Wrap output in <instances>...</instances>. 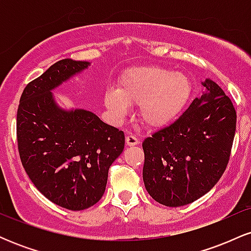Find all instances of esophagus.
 I'll use <instances>...</instances> for the list:
<instances>
[{"instance_id": "obj_1", "label": "esophagus", "mask_w": 251, "mask_h": 251, "mask_svg": "<svg viewBox=\"0 0 251 251\" xmlns=\"http://www.w3.org/2000/svg\"><path fill=\"white\" fill-rule=\"evenodd\" d=\"M138 144H139V140H138V138L134 137V135L128 134L127 137H126V145L127 146H134L138 145Z\"/></svg>"}]
</instances>
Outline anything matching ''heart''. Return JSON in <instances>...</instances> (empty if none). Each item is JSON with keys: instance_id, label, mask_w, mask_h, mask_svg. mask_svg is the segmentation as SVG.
<instances>
[{"instance_id": "b5f03b06", "label": "heart", "mask_w": 251, "mask_h": 251, "mask_svg": "<svg viewBox=\"0 0 251 251\" xmlns=\"http://www.w3.org/2000/svg\"><path fill=\"white\" fill-rule=\"evenodd\" d=\"M191 97L192 82L186 74L146 66L125 72L118 89H106L103 102L117 118L128 113V105H139V118L144 125L159 128L177 119Z\"/></svg>"}]
</instances>
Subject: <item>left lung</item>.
I'll list each match as a JSON object with an SVG mask.
<instances>
[{"label": "left lung", "instance_id": "8db88e82", "mask_svg": "<svg viewBox=\"0 0 251 251\" xmlns=\"http://www.w3.org/2000/svg\"><path fill=\"white\" fill-rule=\"evenodd\" d=\"M205 92L168 127L143 142V179L152 198L183 206L211 190L226 171L236 131V111L211 79Z\"/></svg>", "mask_w": 251, "mask_h": 251}]
</instances>
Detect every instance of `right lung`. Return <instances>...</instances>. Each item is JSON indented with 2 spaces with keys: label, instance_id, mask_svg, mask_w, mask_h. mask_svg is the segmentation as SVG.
Returning a JSON list of instances; mask_svg holds the SVG:
<instances>
[{
  "label": "right lung",
  "instance_id": "1",
  "mask_svg": "<svg viewBox=\"0 0 251 251\" xmlns=\"http://www.w3.org/2000/svg\"><path fill=\"white\" fill-rule=\"evenodd\" d=\"M89 65L55 62L25 86L17 109V145L28 177L46 198L73 211L100 201L109 166L125 146L124 132L93 112L65 109L55 101L51 91Z\"/></svg>",
  "mask_w": 251,
  "mask_h": 251
}]
</instances>
